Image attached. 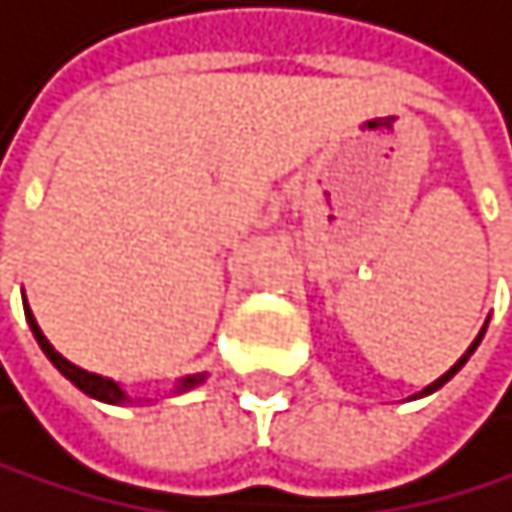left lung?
<instances>
[{
  "mask_svg": "<svg viewBox=\"0 0 512 512\" xmlns=\"http://www.w3.org/2000/svg\"><path fill=\"white\" fill-rule=\"evenodd\" d=\"M485 328H488V322L482 325V331H479V334H475V341H472V344L466 347V353H463V356L457 359V363H454V366H450V369H447V372H444L441 378H435V381H432V385H425V388H422L419 394H413L410 400H416V397H428V394H435L438 388H444V385H447V381H450V378H454V375H457V372H460V369L466 366V359H469V356L475 353V347H479V344H482V338H485Z\"/></svg>",
  "mask_w": 512,
  "mask_h": 512,
  "instance_id": "1",
  "label": "left lung"
}]
</instances>
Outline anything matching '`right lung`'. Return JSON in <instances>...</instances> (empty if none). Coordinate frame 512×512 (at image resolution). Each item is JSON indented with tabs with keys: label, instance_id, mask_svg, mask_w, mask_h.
<instances>
[{
	"label": "right lung",
	"instance_id": "obj_1",
	"mask_svg": "<svg viewBox=\"0 0 512 512\" xmlns=\"http://www.w3.org/2000/svg\"><path fill=\"white\" fill-rule=\"evenodd\" d=\"M24 316H27V325H30V331H33V338H37L40 350L46 353V359L71 381V385H74L77 391H84L87 397H93V400H99V403H112V406H143V403H153V397H134V394H127V388L121 385V381H115V378H109V375H99V372H87V369L74 366L71 359H65L62 353H58V350L49 344V338L43 334V328L37 325V319H33V309L27 306V297H24ZM203 381H206V372L184 375V378H178V381H174V385L165 391V397L187 394V391H193V388H200Z\"/></svg>",
	"mask_w": 512,
	"mask_h": 512
}]
</instances>
